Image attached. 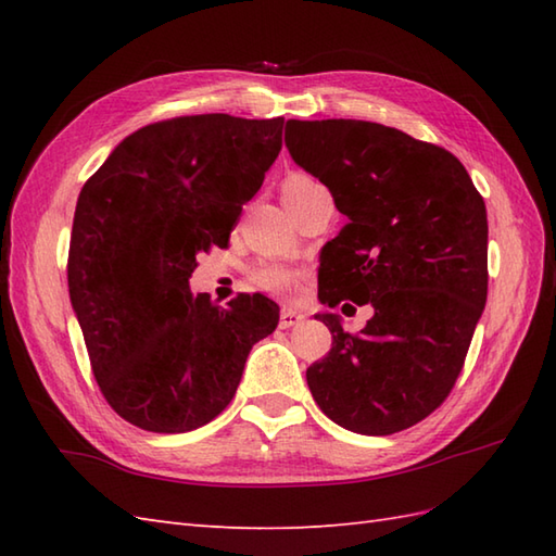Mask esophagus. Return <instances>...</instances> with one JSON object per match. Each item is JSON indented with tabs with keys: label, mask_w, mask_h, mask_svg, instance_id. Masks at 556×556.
I'll return each instance as SVG.
<instances>
[{
	"label": "esophagus",
	"mask_w": 556,
	"mask_h": 556,
	"mask_svg": "<svg viewBox=\"0 0 556 556\" xmlns=\"http://www.w3.org/2000/svg\"><path fill=\"white\" fill-rule=\"evenodd\" d=\"M301 323H303V315L299 311H293V308H285L279 315V327L281 329H291V327H296Z\"/></svg>",
	"instance_id": "34e87169"
}]
</instances>
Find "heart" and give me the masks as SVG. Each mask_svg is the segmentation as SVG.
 Returning <instances> with one entry per match:
<instances>
[{
    "instance_id": "1",
    "label": "heart",
    "mask_w": 556,
    "mask_h": 556,
    "mask_svg": "<svg viewBox=\"0 0 556 556\" xmlns=\"http://www.w3.org/2000/svg\"><path fill=\"white\" fill-rule=\"evenodd\" d=\"M323 186L320 181H315L313 176L293 172L289 174L285 181H281V198H285V205L293 203V200L303 198L305 193H311L313 188ZM251 281L255 287L271 291V293H289L293 289V275L289 269L279 267V265H260L251 271Z\"/></svg>"
}]
</instances>
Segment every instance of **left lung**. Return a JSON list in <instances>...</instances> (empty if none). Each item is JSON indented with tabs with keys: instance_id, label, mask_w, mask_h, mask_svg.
I'll return each instance as SVG.
<instances>
[{
	"instance_id": "obj_1",
	"label": "left lung",
	"mask_w": 556,
	"mask_h": 556,
	"mask_svg": "<svg viewBox=\"0 0 556 556\" xmlns=\"http://www.w3.org/2000/svg\"><path fill=\"white\" fill-rule=\"evenodd\" d=\"M293 162L349 224L323 248L317 299L370 303L358 334L315 315L332 349L305 370L329 420L394 434L452 392L488 301V210L452 152L372 122H287Z\"/></svg>"
}]
</instances>
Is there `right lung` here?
<instances>
[{
  "label": "right lung",
  "mask_w": 556,
  "mask_h": 556,
  "mask_svg": "<svg viewBox=\"0 0 556 556\" xmlns=\"http://www.w3.org/2000/svg\"><path fill=\"white\" fill-rule=\"evenodd\" d=\"M285 116H176L138 128L80 188L68 296L108 404L148 432H191L231 404L279 305L193 296L195 255L224 248L281 150Z\"/></svg>",
  "instance_id": "1"
}]
</instances>
